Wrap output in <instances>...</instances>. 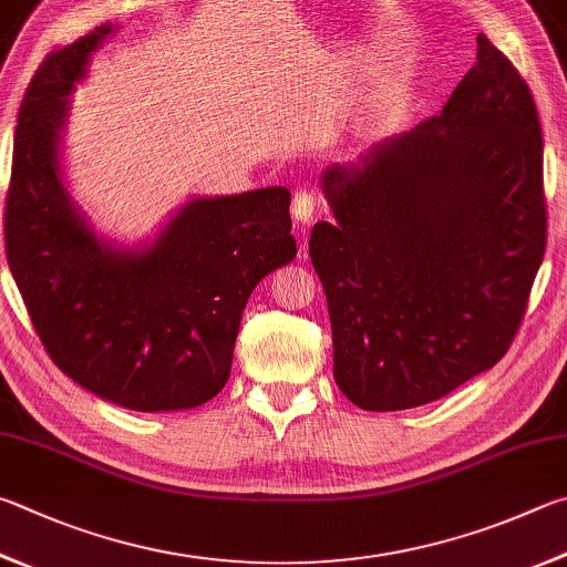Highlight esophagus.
Wrapping results in <instances>:
<instances>
[{"label": "esophagus", "instance_id": "34e87169", "mask_svg": "<svg viewBox=\"0 0 567 567\" xmlns=\"http://www.w3.org/2000/svg\"><path fill=\"white\" fill-rule=\"evenodd\" d=\"M317 203H319V198H317V193L312 188L295 190V195H292V218L297 223H305V225L312 223Z\"/></svg>", "mask_w": 567, "mask_h": 567}]
</instances>
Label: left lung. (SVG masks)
<instances>
[{"instance_id":"1","label":"left lung","mask_w":567,"mask_h":567,"mask_svg":"<svg viewBox=\"0 0 567 567\" xmlns=\"http://www.w3.org/2000/svg\"><path fill=\"white\" fill-rule=\"evenodd\" d=\"M439 116L324 171L310 257L334 382L367 411L446 396L508 352L548 238L543 133L518 69L478 34Z\"/></svg>"}]
</instances>
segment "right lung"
Listing matches in <instances>:
<instances>
[{
  "label": "right lung",
  "instance_id": "add662e5",
  "mask_svg": "<svg viewBox=\"0 0 567 567\" xmlns=\"http://www.w3.org/2000/svg\"><path fill=\"white\" fill-rule=\"evenodd\" d=\"M101 24L51 54L19 109L4 248L32 324L61 372L133 411L193 409L225 386L255 285L292 262L290 190L195 198L148 248L99 240L61 183L66 96Z\"/></svg>",
  "mask_w": 567,
  "mask_h": 567
}]
</instances>
